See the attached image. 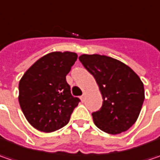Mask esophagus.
<instances>
[{"instance_id": "obj_1", "label": "esophagus", "mask_w": 160, "mask_h": 160, "mask_svg": "<svg viewBox=\"0 0 160 160\" xmlns=\"http://www.w3.org/2000/svg\"><path fill=\"white\" fill-rule=\"evenodd\" d=\"M84 96L85 95H84V94H83V95L80 97V99H81V101H82V102H83V100H84Z\"/></svg>"}]
</instances>
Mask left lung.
Returning <instances> with one entry per match:
<instances>
[{
	"label": "left lung",
	"instance_id": "1",
	"mask_svg": "<svg viewBox=\"0 0 160 160\" xmlns=\"http://www.w3.org/2000/svg\"><path fill=\"white\" fill-rule=\"evenodd\" d=\"M79 60L95 78L103 102L93 112L95 126L109 134L128 130L138 118L144 101V87L137 74L116 58L83 54Z\"/></svg>",
	"mask_w": 160,
	"mask_h": 160
}]
</instances>
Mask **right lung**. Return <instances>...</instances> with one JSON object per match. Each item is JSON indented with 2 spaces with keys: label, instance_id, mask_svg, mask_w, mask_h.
<instances>
[{
  "label": "right lung",
  "instance_id": "obj_1",
  "mask_svg": "<svg viewBox=\"0 0 160 160\" xmlns=\"http://www.w3.org/2000/svg\"><path fill=\"white\" fill-rule=\"evenodd\" d=\"M77 59L71 52H53L32 65L19 81L18 102L31 126L52 132L65 126L80 100L72 96L66 76Z\"/></svg>",
  "mask_w": 160,
  "mask_h": 160
}]
</instances>
